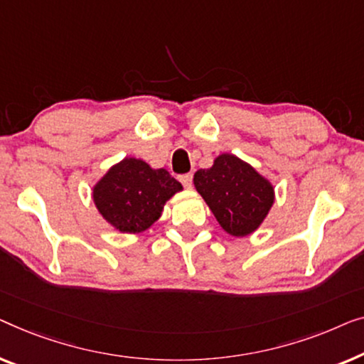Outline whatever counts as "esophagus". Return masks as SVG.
Returning a JSON list of instances; mask_svg holds the SVG:
<instances>
[{
  "label": "esophagus",
  "mask_w": 364,
  "mask_h": 364,
  "mask_svg": "<svg viewBox=\"0 0 364 364\" xmlns=\"http://www.w3.org/2000/svg\"><path fill=\"white\" fill-rule=\"evenodd\" d=\"M180 181L183 183L184 188L189 189V188L193 186V175H181L180 176Z\"/></svg>",
  "instance_id": "esophagus-1"
}]
</instances>
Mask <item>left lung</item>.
I'll list each match as a JSON object with an SVG mask.
<instances>
[{
    "instance_id": "left-lung-1",
    "label": "left lung",
    "mask_w": 364,
    "mask_h": 364,
    "mask_svg": "<svg viewBox=\"0 0 364 364\" xmlns=\"http://www.w3.org/2000/svg\"><path fill=\"white\" fill-rule=\"evenodd\" d=\"M193 183L219 226L234 237L257 231L275 203L274 184L232 153L218 155L211 168L194 173Z\"/></svg>"
}]
</instances>
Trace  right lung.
<instances>
[{
    "mask_svg": "<svg viewBox=\"0 0 364 364\" xmlns=\"http://www.w3.org/2000/svg\"><path fill=\"white\" fill-rule=\"evenodd\" d=\"M183 191L165 168H151L141 158L127 156L112 165L92 188L100 216L124 234H140L161 218L166 201Z\"/></svg>",
    "mask_w": 364,
    "mask_h": 364,
    "instance_id": "1",
    "label": "right lung"
}]
</instances>
